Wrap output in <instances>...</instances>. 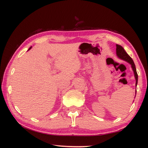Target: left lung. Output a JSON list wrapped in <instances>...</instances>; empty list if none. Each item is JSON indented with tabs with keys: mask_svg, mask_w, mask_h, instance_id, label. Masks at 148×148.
I'll list each match as a JSON object with an SVG mask.
<instances>
[{
	"mask_svg": "<svg viewBox=\"0 0 148 148\" xmlns=\"http://www.w3.org/2000/svg\"><path fill=\"white\" fill-rule=\"evenodd\" d=\"M116 55H117V56L119 58L123 60H125V61H127V62L129 63L130 64H131L132 68L134 72L135 77H136V86H137V81H138V75H137V71H136V65H135V64H134L133 60L132 59L130 56L127 54L126 51H125L123 48V47L121 46L120 45H116Z\"/></svg>",
	"mask_w": 148,
	"mask_h": 148,
	"instance_id": "8db88e82",
	"label": "left lung"
}]
</instances>
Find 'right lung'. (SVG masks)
I'll use <instances>...</instances> for the list:
<instances>
[{
  "mask_svg": "<svg viewBox=\"0 0 148 148\" xmlns=\"http://www.w3.org/2000/svg\"><path fill=\"white\" fill-rule=\"evenodd\" d=\"M31 49V47H30V48H29V49Z\"/></svg>",
  "mask_w": 148,
  "mask_h": 148,
  "instance_id": "add662e5",
  "label": "right lung"
}]
</instances>
